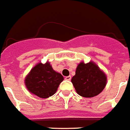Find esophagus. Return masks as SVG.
Returning <instances> with one entry per match:
<instances>
[{
  "instance_id": "1",
  "label": "esophagus",
  "mask_w": 130,
  "mask_h": 130,
  "mask_svg": "<svg viewBox=\"0 0 130 130\" xmlns=\"http://www.w3.org/2000/svg\"><path fill=\"white\" fill-rule=\"evenodd\" d=\"M71 79V76H66V77H65V79H66V80H68V81H70Z\"/></svg>"
}]
</instances>
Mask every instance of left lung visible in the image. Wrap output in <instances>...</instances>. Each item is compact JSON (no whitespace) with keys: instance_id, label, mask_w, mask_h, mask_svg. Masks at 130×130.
<instances>
[{"instance_id":"obj_1","label":"left lung","mask_w":130,"mask_h":130,"mask_svg":"<svg viewBox=\"0 0 130 130\" xmlns=\"http://www.w3.org/2000/svg\"><path fill=\"white\" fill-rule=\"evenodd\" d=\"M71 82L78 94L89 98L103 91L107 84V76L93 61L87 63L82 61L77 66Z\"/></svg>"}]
</instances>
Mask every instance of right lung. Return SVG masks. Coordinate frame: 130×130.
<instances>
[{
	"label": "right lung",
	"mask_w": 130,
	"mask_h": 130,
	"mask_svg": "<svg viewBox=\"0 0 130 130\" xmlns=\"http://www.w3.org/2000/svg\"><path fill=\"white\" fill-rule=\"evenodd\" d=\"M63 76L55 71L47 61L46 63H37L25 79L28 90L40 98H48L57 91Z\"/></svg>",
	"instance_id": "1"
}]
</instances>
